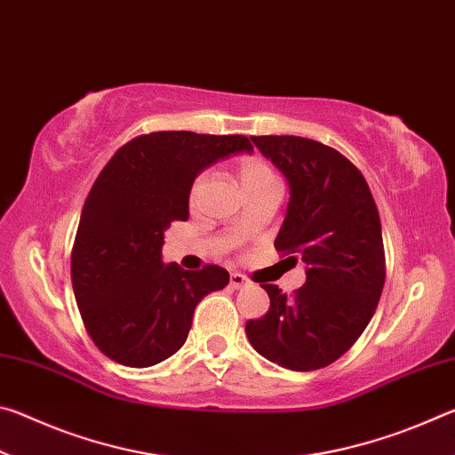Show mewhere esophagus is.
Returning <instances> with one entry per match:
<instances>
[{
  "label": "esophagus",
  "mask_w": 455,
  "mask_h": 455,
  "mask_svg": "<svg viewBox=\"0 0 455 455\" xmlns=\"http://www.w3.org/2000/svg\"><path fill=\"white\" fill-rule=\"evenodd\" d=\"M246 284H249V279H246L244 275H241V273L230 275V287L233 289H243V287H246Z\"/></svg>",
  "instance_id": "34e87169"
}]
</instances>
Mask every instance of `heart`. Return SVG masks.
Returning a JSON list of instances; mask_svg holds the SVG:
<instances>
[{
    "label": "heart",
    "instance_id": "obj_1",
    "mask_svg": "<svg viewBox=\"0 0 455 455\" xmlns=\"http://www.w3.org/2000/svg\"><path fill=\"white\" fill-rule=\"evenodd\" d=\"M236 176H238V182H241V188L246 196L252 195V192H259V190L279 188V180H276L273 168L259 156L243 158L236 166ZM203 184H204L203 174L196 176V179L192 180L190 192H188L190 204H195L198 200L200 190H203Z\"/></svg>",
    "mask_w": 455,
    "mask_h": 455
}]
</instances>
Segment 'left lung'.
Returning <instances> with one entry per match:
<instances>
[{
  "mask_svg": "<svg viewBox=\"0 0 455 455\" xmlns=\"http://www.w3.org/2000/svg\"><path fill=\"white\" fill-rule=\"evenodd\" d=\"M289 182L275 249L295 252L307 281L287 297L263 283L271 307L246 321L257 353L292 371L333 363L363 333L385 283L381 220L363 174L331 146L301 136H251ZM295 259L297 257H291Z\"/></svg>",
  "mask_w": 455,
  "mask_h": 455,
  "instance_id": "1",
  "label": "left lung"
}]
</instances>
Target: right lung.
<instances>
[{"label":"right lung","mask_w":455,"mask_h":455,"mask_svg":"<svg viewBox=\"0 0 455 455\" xmlns=\"http://www.w3.org/2000/svg\"><path fill=\"white\" fill-rule=\"evenodd\" d=\"M238 152H252L246 136L168 130L130 140L98 174L76 233L72 284L88 335L106 357L150 367L174 355L196 305L228 284L219 265H166L163 244L171 222L188 219L192 180Z\"/></svg>","instance_id":"obj_1"}]
</instances>
